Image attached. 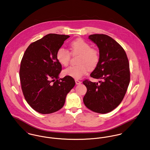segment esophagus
I'll list each match as a JSON object with an SVG mask.
<instances>
[{
    "label": "esophagus",
    "instance_id": "obj_1",
    "mask_svg": "<svg viewBox=\"0 0 150 150\" xmlns=\"http://www.w3.org/2000/svg\"><path fill=\"white\" fill-rule=\"evenodd\" d=\"M75 83H76V84H80L81 83V81H79V80L75 79Z\"/></svg>",
    "mask_w": 150,
    "mask_h": 150
}]
</instances>
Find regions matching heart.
<instances>
[{"label":"heart","mask_w":150,"mask_h":150,"mask_svg":"<svg viewBox=\"0 0 150 150\" xmlns=\"http://www.w3.org/2000/svg\"><path fill=\"white\" fill-rule=\"evenodd\" d=\"M71 53L67 49L61 47L57 51V59L58 62L64 66H68L71 54L72 55H80L78 59V65L71 66L63 70L65 76H69L75 79H80L88 71L94 69L98 64L100 60L99 51L91 48V46L79 38L72 40L69 43Z\"/></svg>","instance_id":"heart-1"}]
</instances>
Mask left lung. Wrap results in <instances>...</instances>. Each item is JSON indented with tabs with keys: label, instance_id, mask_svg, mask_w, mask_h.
<instances>
[{
	"label": "left lung",
	"instance_id": "1",
	"mask_svg": "<svg viewBox=\"0 0 150 150\" xmlns=\"http://www.w3.org/2000/svg\"><path fill=\"white\" fill-rule=\"evenodd\" d=\"M88 38L98 46L100 55L90 76L100 81H83L87 87L83 102L92 111L106 114L120 104L126 93L130 81L128 59L123 48L110 36L93 34Z\"/></svg>",
	"mask_w": 150,
	"mask_h": 150
}]
</instances>
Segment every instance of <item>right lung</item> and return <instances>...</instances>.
<instances>
[{"label": "right lung", "mask_w": 150, "mask_h": 150, "mask_svg": "<svg viewBox=\"0 0 150 150\" xmlns=\"http://www.w3.org/2000/svg\"><path fill=\"white\" fill-rule=\"evenodd\" d=\"M69 35L49 34L29 45L21 60L19 77L23 95L35 111L48 114L64 105L74 87L73 78L59 79L62 64L57 53Z\"/></svg>", "instance_id": "obj_1"}]
</instances>
